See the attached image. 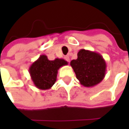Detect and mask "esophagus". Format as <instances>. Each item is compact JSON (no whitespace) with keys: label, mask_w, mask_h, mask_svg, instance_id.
I'll return each mask as SVG.
<instances>
[{"label":"esophagus","mask_w":129,"mask_h":129,"mask_svg":"<svg viewBox=\"0 0 129 129\" xmlns=\"http://www.w3.org/2000/svg\"><path fill=\"white\" fill-rule=\"evenodd\" d=\"M64 59L67 61H68V62H70V57L66 55V56L64 57Z\"/></svg>","instance_id":"1"}]
</instances>
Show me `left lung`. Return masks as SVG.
<instances>
[{
	"label": "left lung",
	"mask_w": 129,
	"mask_h": 129,
	"mask_svg": "<svg viewBox=\"0 0 129 129\" xmlns=\"http://www.w3.org/2000/svg\"><path fill=\"white\" fill-rule=\"evenodd\" d=\"M77 79L85 87L98 84L106 75V64L103 57L98 53L80 49L78 58L70 62Z\"/></svg>",
	"instance_id": "left-lung-1"
}]
</instances>
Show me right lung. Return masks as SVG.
<instances>
[{"label": "right lung", "instance_id": "obj_1", "mask_svg": "<svg viewBox=\"0 0 129 129\" xmlns=\"http://www.w3.org/2000/svg\"><path fill=\"white\" fill-rule=\"evenodd\" d=\"M68 64V63L63 59L49 60L45 55H41L29 67V72L37 88L49 90L56 82L59 69Z\"/></svg>", "mask_w": 129, "mask_h": 129}]
</instances>
